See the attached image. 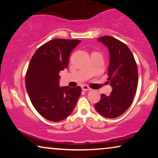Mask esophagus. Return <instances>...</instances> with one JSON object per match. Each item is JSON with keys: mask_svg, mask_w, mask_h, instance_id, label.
Segmentation results:
<instances>
[{"mask_svg": "<svg viewBox=\"0 0 158 158\" xmlns=\"http://www.w3.org/2000/svg\"><path fill=\"white\" fill-rule=\"evenodd\" d=\"M81 88H82V90H84V91H87V90H91V88L88 87L87 85H83L81 86Z\"/></svg>", "mask_w": 158, "mask_h": 158, "instance_id": "1", "label": "esophagus"}]
</instances>
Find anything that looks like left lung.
<instances>
[{"label": "left lung", "mask_w": 158, "mask_h": 158, "mask_svg": "<svg viewBox=\"0 0 158 158\" xmlns=\"http://www.w3.org/2000/svg\"><path fill=\"white\" fill-rule=\"evenodd\" d=\"M109 48L110 63L108 81L113 90L109 96L101 94L95 109L101 116L118 117L130 107L138 85V70L133 54L127 44L111 36L98 38Z\"/></svg>", "instance_id": "1"}]
</instances>
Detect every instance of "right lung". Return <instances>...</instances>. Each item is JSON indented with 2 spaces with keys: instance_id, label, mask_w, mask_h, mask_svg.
I'll return each instance as SVG.
<instances>
[{
  "instance_id": "1",
  "label": "right lung",
  "mask_w": 158,
  "mask_h": 158,
  "mask_svg": "<svg viewBox=\"0 0 158 158\" xmlns=\"http://www.w3.org/2000/svg\"><path fill=\"white\" fill-rule=\"evenodd\" d=\"M81 40L55 39L39 47L26 73V88L31 102L46 119L57 122L75 109L81 88L60 87V72L67 68L69 55Z\"/></svg>"
}]
</instances>
